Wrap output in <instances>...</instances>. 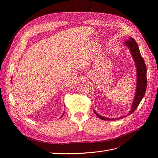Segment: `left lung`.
Masks as SVG:
<instances>
[{
  "instance_id": "obj_1",
  "label": "left lung",
  "mask_w": 158,
  "mask_h": 158,
  "mask_svg": "<svg viewBox=\"0 0 158 158\" xmlns=\"http://www.w3.org/2000/svg\"><path fill=\"white\" fill-rule=\"evenodd\" d=\"M125 45H127L130 51L131 52V55L133 57L134 60L135 62L136 67V75H137V80H136V93L135 95V98H134L133 102L131 106V109L128 113V114H132L134 111H135L136 109L138 107V105L140 104V102L142 101V98H144V94L146 90L147 86V78H146V66L145 64V62L144 59L142 58L141 56L140 52L138 48V46L136 44L135 40L132 37H130L129 39L125 42ZM95 114L102 120L105 121H111V120H115V118H107L103 117L100 114H98L96 111L94 110ZM126 115H124L123 117H119L118 118H122L125 117Z\"/></svg>"
}]
</instances>
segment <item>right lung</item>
<instances>
[{
    "label": "right lung",
    "instance_id": "add662e5",
    "mask_svg": "<svg viewBox=\"0 0 158 158\" xmlns=\"http://www.w3.org/2000/svg\"><path fill=\"white\" fill-rule=\"evenodd\" d=\"M11 82H12V81H11ZM11 83H12V82H11ZM64 113H63V114H62V116H61V117H60V118H61V117H63V115H64Z\"/></svg>",
    "mask_w": 158,
    "mask_h": 158
}]
</instances>
